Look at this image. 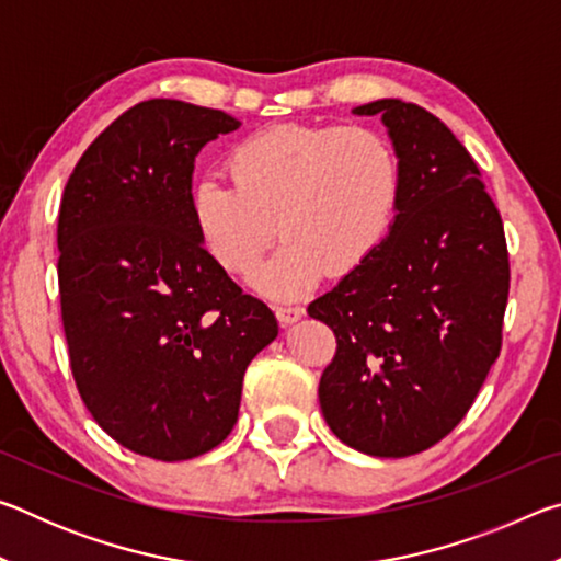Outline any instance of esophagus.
<instances>
[{"label": "esophagus", "mask_w": 561, "mask_h": 561, "mask_svg": "<svg viewBox=\"0 0 561 561\" xmlns=\"http://www.w3.org/2000/svg\"><path fill=\"white\" fill-rule=\"evenodd\" d=\"M274 314H277V321L282 327H289L294 321H299L304 309L301 307H294V304H282V307L274 309Z\"/></svg>", "instance_id": "34e87169"}]
</instances>
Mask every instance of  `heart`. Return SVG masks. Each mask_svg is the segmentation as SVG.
Returning <instances> with one entry per match:
<instances>
[{
    "instance_id": "heart-1",
    "label": "heart",
    "mask_w": 561,
    "mask_h": 561,
    "mask_svg": "<svg viewBox=\"0 0 561 561\" xmlns=\"http://www.w3.org/2000/svg\"><path fill=\"white\" fill-rule=\"evenodd\" d=\"M232 185L197 178L187 213L197 240L225 272H250L274 227L284 242L252 284L274 299L299 297L321 274L358 270L388 232L398 201V158L364 126L277 123L234 144Z\"/></svg>"
}]
</instances>
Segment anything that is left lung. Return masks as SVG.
<instances>
[{
    "label": "left lung",
    "mask_w": 561,
    "mask_h": 561,
    "mask_svg": "<svg viewBox=\"0 0 561 561\" xmlns=\"http://www.w3.org/2000/svg\"><path fill=\"white\" fill-rule=\"evenodd\" d=\"M398 156L391 232L358 270L309 304L334 331L319 403L341 443L405 458L440 443L474 403L502 348L510 257L480 168L440 118L381 99Z\"/></svg>",
    "instance_id": "left-lung-1"
}]
</instances>
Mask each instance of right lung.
<instances>
[{
	"mask_svg": "<svg viewBox=\"0 0 561 561\" xmlns=\"http://www.w3.org/2000/svg\"><path fill=\"white\" fill-rule=\"evenodd\" d=\"M242 123L173 99L128 108L87 148L59 207V297L76 388L146 458H197L232 433L277 319L227 277L187 213L195 156Z\"/></svg>",
	"mask_w": 561,
	"mask_h": 561,
	"instance_id": "1",
	"label": "right lung"
}]
</instances>
